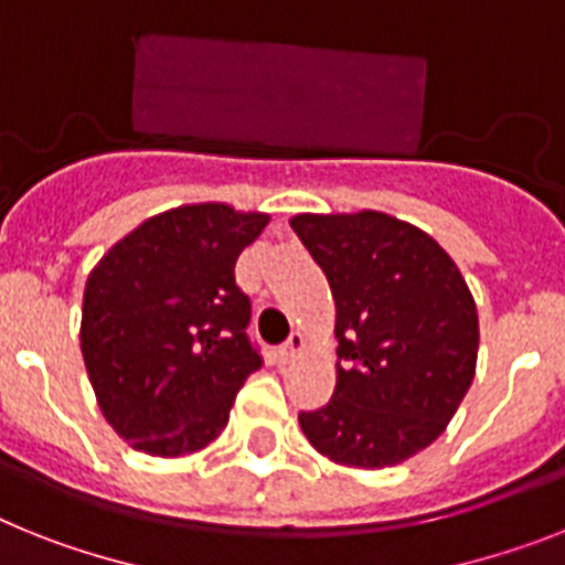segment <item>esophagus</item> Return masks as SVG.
<instances>
[{"instance_id":"34e87169","label":"esophagus","mask_w":565,"mask_h":565,"mask_svg":"<svg viewBox=\"0 0 565 565\" xmlns=\"http://www.w3.org/2000/svg\"><path fill=\"white\" fill-rule=\"evenodd\" d=\"M301 350H305V335L292 333L290 339L281 344V359H284V362H290V359L301 355Z\"/></svg>"}]
</instances>
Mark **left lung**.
Segmentation results:
<instances>
[{"mask_svg": "<svg viewBox=\"0 0 565 565\" xmlns=\"http://www.w3.org/2000/svg\"><path fill=\"white\" fill-rule=\"evenodd\" d=\"M335 298V391L298 422L339 466L387 468L428 448L466 399L480 321L428 232L385 212L290 221Z\"/></svg>", "mask_w": 565, "mask_h": 565, "instance_id": "1", "label": "left lung"}]
</instances>
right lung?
I'll return each instance as SVG.
<instances>
[{"instance_id": "1", "label": "right lung", "mask_w": 565, "mask_h": 565, "mask_svg": "<svg viewBox=\"0 0 565 565\" xmlns=\"http://www.w3.org/2000/svg\"><path fill=\"white\" fill-rule=\"evenodd\" d=\"M269 215L226 203L178 206L129 232L85 281V371L117 434L151 457L206 448L264 364L235 260Z\"/></svg>"}]
</instances>
